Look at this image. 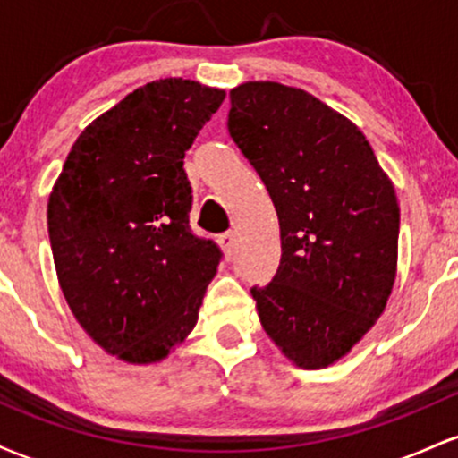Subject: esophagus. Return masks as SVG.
Wrapping results in <instances>:
<instances>
[{"instance_id":"1","label":"esophagus","mask_w":458,"mask_h":458,"mask_svg":"<svg viewBox=\"0 0 458 458\" xmlns=\"http://www.w3.org/2000/svg\"><path fill=\"white\" fill-rule=\"evenodd\" d=\"M219 245L224 247V251L225 254H233L234 251V245H236V234L233 233V230H230V233H224V234H219Z\"/></svg>"}]
</instances>
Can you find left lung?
I'll list each match as a JSON object with an SVG mask.
<instances>
[{"label":"left lung","instance_id":"obj_1","mask_svg":"<svg viewBox=\"0 0 458 458\" xmlns=\"http://www.w3.org/2000/svg\"><path fill=\"white\" fill-rule=\"evenodd\" d=\"M230 103V135L280 219V267L265 288H251L262 329L295 366L327 368L392 295L396 191L364 133L301 88L245 81Z\"/></svg>","mask_w":458,"mask_h":458}]
</instances>
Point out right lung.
I'll return each mask as SVG.
<instances>
[{
	"instance_id": "1",
	"label": "right lung",
	"mask_w": 458,
	"mask_h": 458,
	"mask_svg": "<svg viewBox=\"0 0 458 458\" xmlns=\"http://www.w3.org/2000/svg\"><path fill=\"white\" fill-rule=\"evenodd\" d=\"M225 90L157 79L92 120L47 204L57 282L105 353L157 364L198 323L222 251L189 230L185 152Z\"/></svg>"
}]
</instances>
